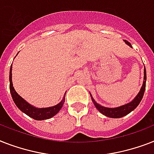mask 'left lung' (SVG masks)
Returning a JSON list of instances; mask_svg holds the SVG:
<instances>
[{"instance_id":"8db88e82","label":"left lung","mask_w":154,"mask_h":154,"mask_svg":"<svg viewBox=\"0 0 154 154\" xmlns=\"http://www.w3.org/2000/svg\"><path fill=\"white\" fill-rule=\"evenodd\" d=\"M124 42L126 43L129 47H131V44L129 43V42H127L125 40H124ZM146 68L144 69V81H143V85L141 88V90L138 93V94L135 97V98L133 100L130 102L127 103L125 105H122V106H119V107L117 108H107L104 107L102 105H99L95 101L93 97L90 94V96L92 97V101L94 102L95 107L97 109L99 112H101L102 114H104L105 116L108 117H111V118H120V117H122L125 116V115L129 114V112H132L133 110H134L137 107V105L140 104L141 99L143 97L144 93H145V89H146Z\"/></svg>"}]
</instances>
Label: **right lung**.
<instances>
[{
  "mask_svg": "<svg viewBox=\"0 0 154 154\" xmlns=\"http://www.w3.org/2000/svg\"><path fill=\"white\" fill-rule=\"evenodd\" d=\"M9 89H10V93L13 97V100L17 108L21 111L25 112V114L28 115L29 117H32L34 120L37 121H42V120L49 119L55 116L57 113L60 109L62 108L64 102H65V95L63 97V100L57 105L52 106V107L48 108H36L32 106L28 103L27 101L24 100L19 94L15 91L13 88V82H12V65L10 68V72H9Z\"/></svg>",
  "mask_w": 154,
  "mask_h": 154,
  "instance_id": "right-lung-1",
  "label": "right lung"
}]
</instances>
